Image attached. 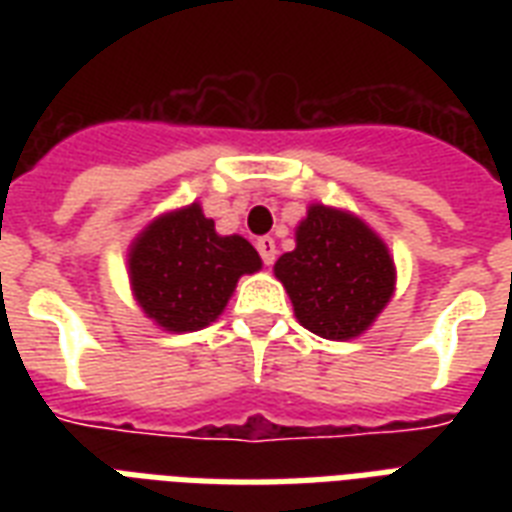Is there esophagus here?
<instances>
[{"instance_id": "esophagus-1", "label": "esophagus", "mask_w": 512, "mask_h": 512, "mask_svg": "<svg viewBox=\"0 0 512 512\" xmlns=\"http://www.w3.org/2000/svg\"><path fill=\"white\" fill-rule=\"evenodd\" d=\"M257 252H260V257H263L265 265H273V260H276V241H273L271 236L257 239Z\"/></svg>"}]
</instances>
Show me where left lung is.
Here are the masks:
<instances>
[{"label":"left lung","mask_w":512,"mask_h":512,"mask_svg":"<svg viewBox=\"0 0 512 512\" xmlns=\"http://www.w3.org/2000/svg\"><path fill=\"white\" fill-rule=\"evenodd\" d=\"M297 321L324 340H353L372 327L396 292L388 244L348 209L311 204L295 249L273 265Z\"/></svg>","instance_id":"left-lung-1"}]
</instances>
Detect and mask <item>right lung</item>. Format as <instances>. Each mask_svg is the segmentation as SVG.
<instances>
[{
	"instance_id": "right-lung-1",
	"label": "right lung",
	"mask_w": 512,
	"mask_h": 512,
	"mask_svg": "<svg viewBox=\"0 0 512 512\" xmlns=\"http://www.w3.org/2000/svg\"><path fill=\"white\" fill-rule=\"evenodd\" d=\"M263 260L244 236H220L199 201L154 217L127 249L135 303L159 329L183 335L220 319L241 276Z\"/></svg>"
}]
</instances>
